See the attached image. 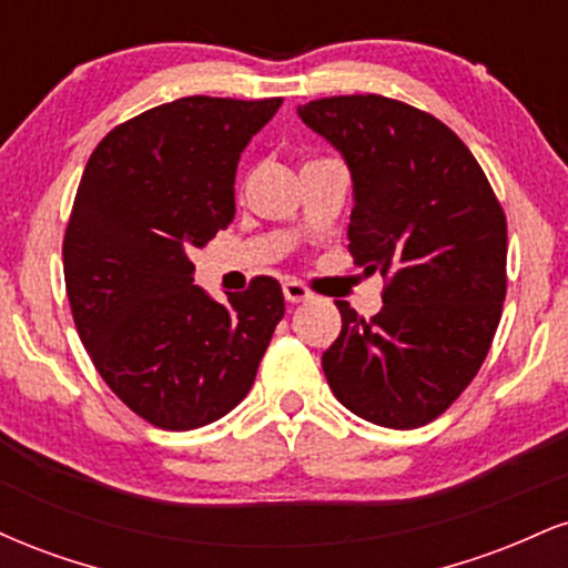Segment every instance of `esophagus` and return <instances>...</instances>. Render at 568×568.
<instances>
[{"label": "esophagus", "mask_w": 568, "mask_h": 568, "mask_svg": "<svg viewBox=\"0 0 568 568\" xmlns=\"http://www.w3.org/2000/svg\"><path fill=\"white\" fill-rule=\"evenodd\" d=\"M283 293H285V302H288V304H302V302H310V298H312V291L306 288V285L296 283V280H288V283H283Z\"/></svg>", "instance_id": "34e87169"}]
</instances>
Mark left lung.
I'll list each match as a JSON object with an SVG mask.
<instances>
[{"mask_svg":"<svg viewBox=\"0 0 568 568\" xmlns=\"http://www.w3.org/2000/svg\"><path fill=\"white\" fill-rule=\"evenodd\" d=\"M352 175L349 253L387 280L363 321L347 302L323 352L336 400L361 419L414 429L438 419L484 366L507 291V221L452 128L384 95L296 109Z\"/></svg>","mask_w":568,"mask_h":568,"instance_id":"left-lung-1","label":"left lung"}]
</instances>
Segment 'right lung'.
Wrapping results in <instances>:
<instances>
[{
	"instance_id": "add662e5",
	"label": "right lung",
	"mask_w": 568,
	"mask_h": 568,
	"mask_svg": "<svg viewBox=\"0 0 568 568\" xmlns=\"http://www.w3.org/2000/svg\"><path fill=\"white\" fill-rule=\"evenodd\" d=\"M280 103L179 98L114 128L84 165L63 237L71 315L103 382L154 427L230 414L285 315L277 280L221 304L189 262L232 224L240 154Z\"/></svg>"
}]
</instances>
